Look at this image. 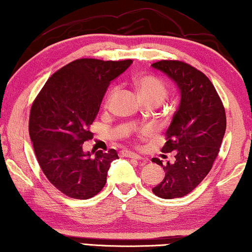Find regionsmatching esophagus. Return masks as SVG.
Instances as JSON below:
<instances>
[{
  "label": "esophagus",
  "instance_id": "1",
  "mask_svg": "<svg viewBox=\"0 0 252 252\" xmlns=\"http://www.w3.org/2000/svg\"><path fill=\"white\" fill-rule=\"evenodd\" d=\"M122 154H123V156H125V158H129L133 159H141V156L140 155L134 154V153H130V152H127V150H124Z\"/></svg>",
  "mask_w": 252,
  "mask_h": 252
}]
</instances>
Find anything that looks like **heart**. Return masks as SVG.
Wrapping results in <instances>:
<instances>
[{"label":"heart","mask_w":252,"mask_h":252,"mask_svg":"<svg viewBox=\"0 0 252 252\" xmlns=\"http://www.w3.org/2000/svg\"><path fill=\"white\" fill-rule=\"evenodd\" d=\"M136 88L139 89V93L141 94L145 102H158L161 103L168 94V86L164 82V80L156 75H142L135 80ZM117 88L114 87L107 94L105 99V105L109 106L111 100L116 94Z\"/></svg>","instance_id":"obj_1"}]
</instances>
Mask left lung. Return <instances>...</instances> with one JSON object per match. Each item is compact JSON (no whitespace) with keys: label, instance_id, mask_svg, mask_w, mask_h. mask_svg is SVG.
Wrapping results in <instances>:
<instances>
[{"label":"left lung","instance_id":"obj_1","mask_svg":"<svg viewBox=\"0 0 252 252\" xmlns=\"http://www.w3.org/2000/svg\"><path fill=\"white\" fill-rule=\"evenodd\" d=\"M153 67L177 83L182 99L165 132L163 153L175 155L163 164V181L153 189L163 199L181 198L193 191L211 171L227 127L226 111L213 83L202 71L179 60H161Z\"/></svg>","mask_w":252,"mask_h":252}]
</instances>
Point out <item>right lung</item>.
Returning a JSON list of instances; mask_svg holds the SVG:
<instances>
[{
	"instance_id": "1",
	"label": "right lung",
	"mask_w": 252,
	"mask_h": 252,
	"mask_svg": "<svg viewBox=\"0 0 252 252\" xmlns=\"http://www.w3.org/2000/svg\"><path fill=\"white\" fill-rule=\"evenodd\" d=\"M130 59L104 61L83 58L55 71L34 98L29 118V134L39 166L61 193L89 199L106 183L114 149L98 150L93 158L83 143L93 139L96 119L110 82L124 73Z\"/></svg>"
}]
</instances>
